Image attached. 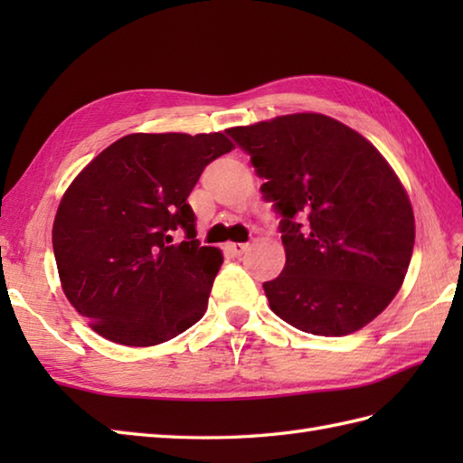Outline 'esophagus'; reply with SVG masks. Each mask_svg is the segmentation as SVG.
<instances>
[{"label": "esophagus", "mask_w": 463, "mask_h": 463, "mask_svg": "<svg viewBox=\"0 0 463 463\" xmlns=\"http://www.w3.org/2000/svg\"><path fill=\"white\" fill-rule=\"evenodd\" d=\"M249 249V242H231L229 244V250L234 257H241V254Z\"/></svg>", "instance_id": "obj_1"}]
</instances>
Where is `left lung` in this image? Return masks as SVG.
<instances>
[{
	"mask_svg": "<svg viewBox=\"0 0 463 463\" xmlns=\"http://www.w3.org/2000/svg\"><path fill=\"white\" fill-rule=\"evenodd\" d=\"M229 133L280 216L287 264L262 284L272 312L317 336L366 326L396 297L414 250V211L376 146L320 113Z\"/></svg>",
	"mask_w": 463,
	"mask_h": 463,
	"instance_id": "8db88e82",
	"label": "left lung"
}]
</instances>
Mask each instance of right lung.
<instances>
[{"mask_svg": "<svg viewBox=\"0 0 463 463\" xmlns=\"http://www.w3.org/2000/svg\"><path fill=\"white\" fill-rule=\"evenodd\" d=\"M232 146L224 133H133L69 184L55 262L67 300L99 336L155 346L203 318L222 254L201 247L186 199Z\"/></svg>", "mask_w": 463, "mask_h": 463, "instance_id": "right-lung-1", "label": "right lung"}]
</instances>
